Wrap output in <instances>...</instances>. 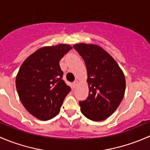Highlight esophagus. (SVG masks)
<instances>
[{
    "label": "esophagus",
    "mask_w": 150,
    "mask_h": 150,
    "mask_svg": "<svg viewBox=\"0 0 150 150\" xmlns=\"http://www.w3.org/2000/svg\"><path fill=\"white\" fill-rule=\"evenodd\" d=\"M78 81H75L73 82V86H75H75H77V85H78Z\"/></svg>",
    "instance_id": "34e87169"
}]
</instances>
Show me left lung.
I'll return each instance as SVG.
<instances>
[{"instance_id": "obj_1", "label": "left lung", "mask_w": 150, "mask_h": 150, "mask_svg": "<svg viewBox=\"0 0 150 150\" xmlns=\"http://www.w3.org/2000/svg\"><path fill=\"white\" fill-rule=\"evenodd\" d=\"M83 59L87 69L88 96L80 102L83 115L93 121H102L118 107L125 91L123 72L102 47L78 43L73 46Z\"/></svg>"}]
</instances>
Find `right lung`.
I'll use <instances>...</instances> for the list:
<instances>
[{
  "mask_svg": "<svg viewBox=\"0 0 150 150\" xmlns=\"http://www.w3.org/2000/svg\"><path fill=\"white\" fill-rule=\"evenodd\" d=\"M72 47L68 44L44 46L29 56L16 78L18 95L25 108L40 120L60 111L70 87L62 80L59 61Z\"/></svg>",
  "mask_w": 150,
  "mask_h": 150,
  "instance_id": "right-lung-1",
  "label": "right lung"
}]
</instances>
